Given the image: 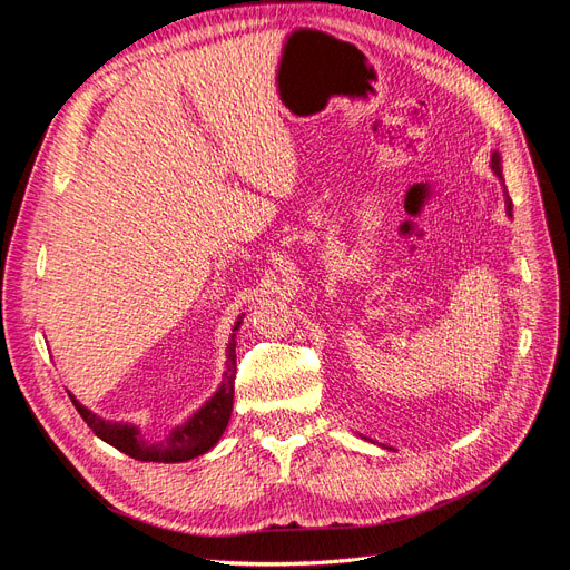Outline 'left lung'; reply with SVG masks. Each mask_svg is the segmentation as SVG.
I'll return each mask as SVG.
<instances>
[{
  "instance_id": "obj_1",
  "label": "left lung",
  "mask_w": 570,
  "mask_h": 570,
  "mask_svg": "<svg viewBox=\"0 0 570 570\" xmlns=\"http://www.w3.org/2000/svg\"><path fill=\"white\" fill-rule=\"evenodd\" d=\"M492 170H494V174H497V178L499 180H502V159H499V154L494 151L492 154ZM504 202H507V214L511 216V197H509V193H507V187H504Z\"/></svg>"
}]
</instances>
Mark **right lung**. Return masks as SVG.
I'll list each match as a JSON object with an SVG mask.
<instances>
[{
  "instance_id": "obj_1",
  "label": "right lung",
  "mask_w": 570,
  "mask_h": 570,
  "mask_svg": "<svg viewBox=\"0 0 570 570\" xmlns=\"http://www.w3.org/2000/svg\"><path fill=\"white\" fill-rule=\"evenodd\" d=\"M239 327V321L235 323V331ZM226 375H223V383L218 392L206 402L193 419L185 425H178L170 430L168 438L161 442H147L140 430L130 423H111L99 419L97 413L85 409L73 394L71 402L78 409L82 421L92 428V433L116 446L118 452H124L137 461H164V463H176V461H189L204 452H209L212 446L220 440L223 430H226L233 411V394H235V373H237V361H235V335L230 337V344L226 350Z\"/></svg>"
}]
</instances>
